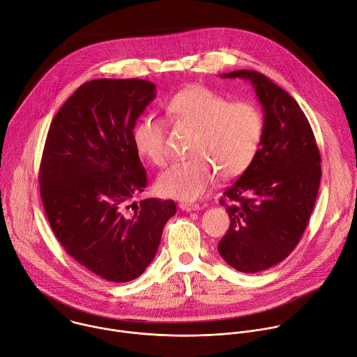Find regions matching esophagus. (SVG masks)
Wrapping results in <instances>:
<instances>
[{
    "instance_id": "34e87169",
    "label": "esophagus",
    "mask_w": 357,
    "mask_h": 357,
    "mask_svg": "<svg viewBox=\"0 0 357 357\" xmlns=\"http://www.w3.org/2000/svg\"><path fill=\"white\" fill-rule=\"evenodd\" d=\"M180 208H181L183 211L191 212V211H198V209H199V205H198V204H194V202H181V204H180Z\"/></svg>"
}]
</instances>
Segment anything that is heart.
<instances>
[{
    "mask_svg": "<svg viewBox=\"0 0 357 357\" xmlns=\"http://www.w3.org/2000/svg\"><path fill=\"white\" fill-rule=\"evenodd\" d=\"M167 115L194 128L191 158L176 162L159 177L162 194L178 199H197L215 181L217 170L224 178L245 173L261 146L264 122L256 105L248 101L229 102L204 86H190L176 93L166 105ZM136 151L156 166H165V122L153 115L137 119L132 129Z\"/></svg>",
    "mask_w": 357,
    "mask_h": 357,
    "instance_id": "obj_1",
    "label": "heart"
}]
</instances>
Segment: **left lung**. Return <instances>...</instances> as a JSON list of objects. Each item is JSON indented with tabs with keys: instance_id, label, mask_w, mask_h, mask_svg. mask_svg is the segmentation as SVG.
I'll list each match as a JSON object with an SVG mask.
<instances>
[{
	"instance_id": "8db88e82",
	"label": "left lung",
	"mask_w": 357,
	"mask_h": 357,
	"mask_svg": "<svg viewBox=\"0 0 357 357\" xmlns=\"http://www.w3.org/2000/svg\"><path fill=\"white\" fill-rule=\"evenodd\" d=\"M221 77L250 82L264 114L255 162L220 201L231 218L220 255L238 271L257 273L298 245L318 195L321 155L305 114L287 91L255 70Z\"/></svg>"
}]
</instances>
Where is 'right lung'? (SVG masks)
<instances>
[{
	"instance_id": "right-lung-1",
	"label": "right lung",
	"mask_w": 357,
	"mask_h": 357,
	"mask_svg": "<svg viewBox=\"0 0 357 357\" xmlns=\"http://www.w3.org/2000/svg\"><path fill=\"white\" fill-rule=\"evenodd\" d=\"M155 97L146 80H91L63 104L47 132L39 169L47 221L64 250L107 281L144 273L176 213L170 199L130 204L148 184L132 129Z\"/></svg>"
}]
</instances>
